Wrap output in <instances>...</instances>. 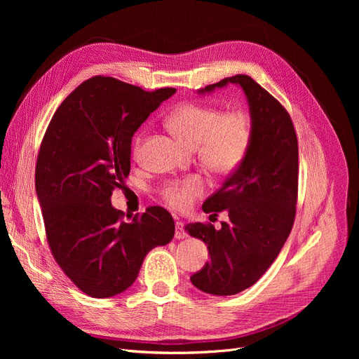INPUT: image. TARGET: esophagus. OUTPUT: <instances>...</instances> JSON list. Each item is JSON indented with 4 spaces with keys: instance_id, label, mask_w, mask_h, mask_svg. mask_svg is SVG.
<instances>
[{
    "instance_id": "obj_1",
    "label": "esophagus",
    "mask_w": 359,
    "mask_h": 359,
    "mask_svg": "<svg viewBox=\"0 0 359 359\" xmlns=\"http://www.w3.org/2000/svg\"><path fill=\"white\" fill-rule=\"evenodd\" d=\"M186 231L183 230V222L182 221H176V233H175V237L177 240H182V238H186Z\"/></svg>"
}]
</instances>
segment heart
Segmentation results:
<instances>
[{
	"mask_svg": "<svg viewBox=\"0 0 359 359\" xmlns=\"http://www.w3.org/2000/svg\"><path fill=\"white\" fill-rule=\"evenodd\" d=\"M170 130L187 147L198 148L201 163L214 175H229L236 170L248 153L252 126L246 113L221 111L215 106L184 103L167 118ZM142 138L135 141L140 153ZM203 194L199 177H187L168 184L164 199L177 210L189 208L194 199Z\"/></svg>",
	"mask_w": 359,
	"mask_h": 359,
	"instance_id": "1",
	"label": "heart"
}]
</instances>
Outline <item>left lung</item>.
<instances>
[{
	"label": "left lung",
	"instance_id": "8db88e82",
	"mask_svg": "<svg viewBox=\"0 0 359 359\" xmlns=\"http://www.w3.org/2000/svg\"><path fill=\"white\" fill-rule=\"evenodd\" d=\"M229 84L246 96L250 144L240 165L202 205L206 214L227 211L229 221L219 230L211 224L184 225L211 255L191 280L212 295L238 294L268 271L291 233L298 191V144L288 111L249 75L227 77L198 94Z\"/></svg>",
	"mask_w": 359,
	"mask_h": 359
}]
</instances>
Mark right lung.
Returning <instances> with one entry per match:
<instances>
[{
    "label": "right lung",
    "instance_id": "add662e5",
    "mask_svg": "<svg viewBox=\"0 0 359 359\" xmlns=\"http://www.w3.org/2000/svg\"><path fill=\"white\" fill-rule=\"evenodd\" d=\"M175 93L99 75L69 94L46 129L34 187L48 243L65 275L93 298L128 290L147 253L175 236L161 206L125 219L110 202L129 175L132 137Z\"/></svg>",
    "mask_w": 359,
    "mask_h": 359
}]
</instances>
